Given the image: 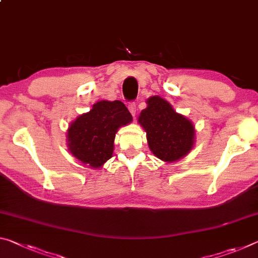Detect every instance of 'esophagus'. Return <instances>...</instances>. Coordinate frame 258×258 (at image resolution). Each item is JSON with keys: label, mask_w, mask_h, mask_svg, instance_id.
Masks as SVG:
<instances>
[{"label": "esophagus", "mask_w": 258, "mask_h": 258, "mask_svg": "<svg viewBox=\"0 0 258 258\" xmlns=\"http://www.w3.org/2000/svg\"><path fill=\"white\" fill-rule=\"evenodd\" d=\"M128 109H130V112L132 113L133 117H136V113H137V105L134 102H132V103L128 104Z\"/></svg>", "instance_id": "obj_1"}]
</instances>
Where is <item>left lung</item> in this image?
<instances>
[{"instance_id":"obj_1","label":"left lung","mask_w":258,"mask_h":258,"mask_svg":"<svg viewBox=\"0 0 258 258\" xmlns=\"http://www.w3.org/2000/svg\"><path fill=\"white\" fill-rule=\"evenodd\" d=\"M147 104L139 122L146 131L151 153L167 163L185 157L194 147L193 122L175 112L172 105L159 96L149 97Z\"/></svg>"}]
</instances>
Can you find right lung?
Returning a JSON list of instances; mask_svg holds the SVG:
<instances>
[{"label": "right lung", "instance_id": "obj_1", "mask_svg": "<svg viewBox=\"0 0 258 258\" xmlns=\"http://www.w3.org/2000/svg\"><path fill=\"white\" fill-rule=\"evenodd\" d=\"M131 121L132 114L122 102H96L91 111L80 114L69 126V150L83 164L99 169L112 157L118 128Z\"/></svg>", "mask_w": 258, "mask_h": 258}]
</instances>
